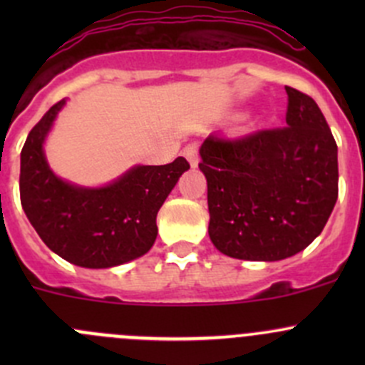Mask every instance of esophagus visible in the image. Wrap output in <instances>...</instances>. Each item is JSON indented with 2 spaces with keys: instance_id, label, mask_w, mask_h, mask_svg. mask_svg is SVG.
Returning a JSON list of instances; mask_svg holds the SVG:
<instances>
[{
  "instance_id": "1",
  "label": "esophagus",
  "mask_w": 365,
  "mask_h": 365,
  "mask_svg": "<svg viewBox=\"0 0 365 365\" xmlns=\"http://www.w3.org/2000/svg\"><path fill=\"white\" fill-rule=\"evenodd\" d=\"M183 155H185V159L189 160V164L192 165V168H196L197 165V145L196 143H190V145H187L185 148H183Z\"/></svg>"
}]
</instances>
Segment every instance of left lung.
I'll use <instances>...</instances> for the list:
<instances>
[{
	"instance_id": "obj_1",
	"label": "left lung",
	"mask_w": 365,
	"mask_h": 365,
	"mask_svg": "<svg viewBox=\"0 0 365 365\" xmlns=\"http://www.w3.org/2000/svg\"><path fill=\"white\" fill-rule=\"evenodd\" d=\"M286 127L240 139L208 135L200 169L208 235L230 257L279 261L304 251L337 201V145L309 95L286 86Z\"/></svg>"
}]
</instances>
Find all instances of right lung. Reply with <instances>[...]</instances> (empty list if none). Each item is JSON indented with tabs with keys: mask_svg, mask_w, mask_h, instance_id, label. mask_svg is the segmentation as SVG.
<instances>
[{
	"mask_svg": "<svg viewBox=\"0 0 365 365\" xmlns=\"http://www.w3.org/2000/svg\"><path fill=\"white\" fill-rule=\"evenodd\" d=\"M65 98L31 128L21 152V205L43 244L84 268H111L141 257L157 238V213L190 168L178 157L165 165H134L104 187H79L49 168L43 143Z\"/></svg>",
	"mask_w": 365,
	"mask_h": 365,
	"instance_id": "1",
	"label": "right lung"
}]
</instances>
